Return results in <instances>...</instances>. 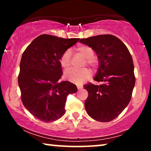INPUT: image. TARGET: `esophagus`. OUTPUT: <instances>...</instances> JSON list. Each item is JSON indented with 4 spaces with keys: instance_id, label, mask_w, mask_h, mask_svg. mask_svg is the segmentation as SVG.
<instances>
[{
    "instance_id": "obj_1",
    "label": "esophagus",
    "mask_w": 151,
    "mask_h": 151,
    "mask_svg": "<svg viewBox=\"0 0 151 151\" xmlns=\"http://www.w3.org/2000/svg\"><path fill=\"white\" fill-rule=\"evenodd\" d=\"M83 88V85H77V88L78 90H80V89Z\"/></svg>"
}]
</instances>
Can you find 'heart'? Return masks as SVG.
I'll list each match as a JSON object with an SVG mask.
<instances>
[{
  "mask_svg": "<svg viewBox=\"0 0 151 151\" xmlns=\"http://www.w3.org/2000/svg\"><path fill=\"white\" fill-rule=\"evenodd\" d=\"M76 52L81 55L85 59V64L91 67H95L97 65V61L93 57L94 50L91 47L86 45H82L76 48ZM60 64L63 68L69 67L71 64V52L70 50H66L60 58ZM91 76L90 70L87 68H83L81 70L69 69L66 70L64 73V78L70 83L80 85L84 81L88 78Z\"/></svg>",
  "mask_w": 151,
  "mask_h": 151,
  "instance_id": "heart-1",
  "label": "heart"
}]
</instances>
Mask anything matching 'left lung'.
<instances>
[{"label": "left lung", "mask_w": 151, "mask_h": 151, "mask_svg": "<svg viewBox=\"0 0 151 151\" xmlns=\"http://www.w3.org/2000/svg\"><path fill=\"white\" fill-rule=\"evenodd\" d=\"M95 51L99 67L94 80L100 85L88 83L85 107L91 118L109 122L116 118L131 99L135 84L134 65L131 53L115 36L102 35L79 41Z\"/></svg>", "instance_id": "1"}]
</instances>
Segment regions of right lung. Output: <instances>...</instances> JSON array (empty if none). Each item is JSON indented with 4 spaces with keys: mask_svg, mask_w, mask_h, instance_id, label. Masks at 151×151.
<instances>
[{
    "mask_svg": "<svg viewBox=\"0 0 151 151\" xmlns=\"http://www.w3.org/2000/svg\"><path fill=\"white\" fill-rule=\"evenodd\" d=\"M80 39H63L41 35L22 55L18 83L24 106L35 118L45 122L57 121L65 112L66 97L77 87L58 81L63 75L60 58Z\"/></svg>",
    "mask_w": 151,
    "mask_h": 151,
    "instance_id": "1",
    "label": "right lung"
}]
</instances>
